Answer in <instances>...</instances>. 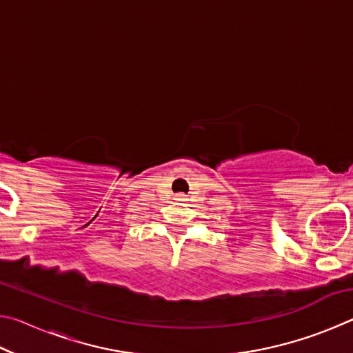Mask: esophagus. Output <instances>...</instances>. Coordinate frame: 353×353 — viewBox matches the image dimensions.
I'll return each instance as SVG.
<instances>
[{
    "label": "esophagus",
    "instance_id": "34e87169",
    "mask_svg": "<svg viewBox=\"0 0 353 353\" xmlns=\"http://www.w3.org/2000/svg\"><path fill=\"white\" fill-rule=\"evenodd\" d=\"M179 198H183V194H179Z\"/></svg>",
    "mask_w": 353,
    "mask_h": 353
}]
</instances>
